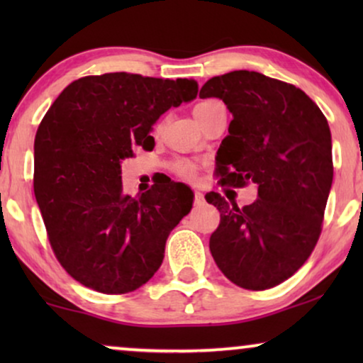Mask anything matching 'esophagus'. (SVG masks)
<instances>
[{"mask_svg":"<svg viewBox=\"0 0 363 363\" xmlns=\"http://www.w3.org/2000/svg\"><path fill=\"white\" fill-rule=\"evenodd\" d=\"M193 203H195V205H203V203H205V195H203L201 191H195V195H193Z\"/></svg>","mask_w":363,"mask_h":363,"instance_id":"obj_1","label":"esophagus"}]
</instances>
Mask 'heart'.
<instances>
[{"label": "heart", "mask_w": 363, "mask_h": 363, "mask_svg": "<svg viewBox=\"0 0 363 363\" xmlns=\"http://www.w3.org/2000/svg\"><path fill=\"white\" fill-rule=\"evenodd\" d=\"M220 101H216V99H203V101L196 102L195 107H193V113H195L196 121L198 122H203L205 121V117L210 113L213 108H215L216 106H220ZM163 127V122H160L157 125V130H160V128ZM175 173L180 178H185V180H193V178L196 177V165L195 163L191 162H178L175 165Z\"/></svg>", "instance_id": "obj_1"}]
</instances>
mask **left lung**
Instances as JSON below:
<instances>
[{
  "label": "left lung",
  "instance_id": "obj_1",
  "mask_svg": "<svg viewBox=\"0 0 363 363\" xmlns=\"http://www.w3.org/2000/svg\"><path fill=\"white\" fill-rule=\"evenodd\" d=\"M200 97H218L233 113L216 170L221 185H257V200L240 208L220 193L210 238L216 266L242 289H271L294 274L319 241L334 178L327 118L299 87L255 71L211 77Z\"/></svg>",
  "mask_w": 363,
  "mask_h": 363
}]
</instances>
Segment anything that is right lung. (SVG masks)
Instances as JSON below:
<instances>
[{
	"mask_svg": "<svg viewBox=\"0 0 363 363\" xmlns=\"http://www.w3.org/2000/svg\"><path fill=\"white\" fill-rule=\"evenodd\" d=\"M188 79L130 72L86 76L49 107L34 138V195L67 274L104 294H127L160 267L170 231L191 210L177 183L123 191L121 162L153 150L152 125L196 97Z\"/></svg>",
	"mask_w": 363,
	"mask_h": 363,
	"instance_id": "right-lung-1",
	"label": "right lung"
}]
</instances>
